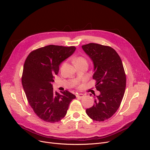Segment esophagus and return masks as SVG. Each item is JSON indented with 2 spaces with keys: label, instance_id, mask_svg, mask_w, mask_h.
<instances>
[{
  "label": "esophagus",
  "instance_id": "1",
  "mask_svg": "<svg viewBox=\"0 0 150 150\" xmlns=\"http://www.w3.org/2000/svg\"><path fill=\"white\" fill-rule=\"evenodd\" d=\"M76 98H83V97H84V94H83V93L77 94V95H76Z\"/></svg>",
  "mask_w": 150,
  "mask_h": 150
}]
</instances>
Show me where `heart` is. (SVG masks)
<instances>
[{
    "mask_svg": "<svg viewBox=\"0 0 150 150\" xmlns=\"http://www.w3.org/2000/svg\"><path fill=\"white\" fill-rule=\"evenodd\" d=\"M86 62V60L82 57H79L76 58L74 61V62Z\"/></svg>",
    "mask_w": 150,
    "mask_h": 150,
    "instance_id": "b5f03b06",
    "label": "heart"
}]
</instances>
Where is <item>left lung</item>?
<instances>
[{
    "mask_svg": "<svg viewBox=\"0 0 150 150\" xmlns=\"http://www.w3.org/2000/svg\"><path fill=\"white\" fill-rule=\"evenodd\" d=\"M93 64V79L100 95L95 96L93 105L86 109L93 120L109 119L119 109L126 88V75L122 61L116 51L108 46L96 43L82 45Z\"/></svg>",
    "mask_w": 150,
    "mask_h": 150,
    "instance_id": "left-lung-1",
    "label": "left lung"
}]
</instances>
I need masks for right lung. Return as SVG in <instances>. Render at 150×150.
<instances>
[{"label": "right lung", "mask_w": 150, "mask_h": 150, "mask_svg": "<svg viewBox=\"0 0 150 150\" xmlns=\"http://www.w3.org/2000/svg\"><path fill=\"white\" fill-rule=\"evenodd\" d=\"M76 47L49 45L31 52L23 68L22 84L35 113L45 122L60 121L67 114L76 96L68 91L59 93L53 88L54 75L61 63L70 57Z\"/></svg>", "instance_id": "right-lung-1"}]
</instances>
